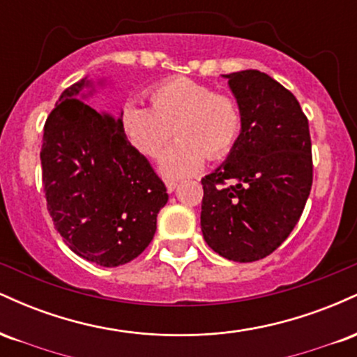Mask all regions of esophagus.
<instances>
[{"label": "esophagus", "instance_id": "34e87169", "mask_svg": "<svg viewBox=\"0 0 357 357\" xmlns=\"http://www.w3.org/2000/svg\"><path fill=\"white\" fill-rule=\"evenodd\" d=\"M176 188H178V181H171V179H166V190L173 192Z\"/></svg>", "mask_w": 357, "mask_h": 357}]
</instances>
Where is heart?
<instances>
[{
	"instance_id": "obj_1",
	"label": "heart",
	"mask_w": 357,
	"mask_h": 357,
	"mask_svg": "<svg viewBox=\"0 0 357 357\" xmlns=\"http://www.w3.org/2000/svg\"><path fill=\"white\" fill-rule=\"evenodd\" d=\"M153 107L129 102L121 122L126 137L139 153L158 158L173 136H178L162 155L161 171L183 178L211 161L227 158L238 142L243 116L235 97L186 77L161 82L151 89Z\"/></svg>"
}]
</instances>
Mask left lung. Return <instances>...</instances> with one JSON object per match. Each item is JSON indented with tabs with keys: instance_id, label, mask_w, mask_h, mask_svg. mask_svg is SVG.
<instances>
[{
	"instance_id": "1",
	"label": "left lung",
	"mask_w": 357,
	"mask_h": 357,
	"mask_svg": "<svg viewBox=\"0 0 357 357\" xmlns=\"http://www.w3.org/2000/svg\"><path fill=\"white\" fill-rule=\"evenodd\" d=\"M225 77L243 127L227 161L202 179V231L218 255L247 264L280 247L301 218L312 188V142L284 85L258 70Z\"/></svg>"
}]
</instances>
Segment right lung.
I'll use <instances>...</instances> for the list:
<instances>
[{"instance_id":"right-lung-1","label":"right lung","mask_w":357,"mask_h":357,"mask_svg":"<svg viewBox=\"0 0 357 357\" xmlns=\"http://www.w3.org/2000/svg\"><path fill=\"white\" fill-rule=\"evenodd\" d=\"M82 79L61 92L43 127L47 210L73 253L119 267L141 255L167 203L165 183L127 141L121 119L85 104Z\"/></svg>"}]
</instances>
